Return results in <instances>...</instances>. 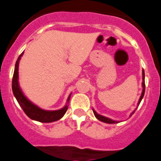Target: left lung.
Masks as SVG:
<instances>
[{
    "instance_id": "left-lung-1",
    "label": "left lung",
    "mask_w": 161,
    "mask_h": 161,
    "mask_svg": "<svg viewBox=\"0 0 161 161\" xmlns=\"http://www.w3.org/2000/svg\"><path fill=\"white\" fill-rule=\"evenodd\" d=\"M142 94H141L140 98H139V102H138V105H139L140 104L141 100L143 98V96H144V92H145V74H144V70L142 69ZM93 113H94V115L95 117L97 118L98 120H100V121H103V122H105V123H108V124H114V123H118L119 121H114V120H112L111 118H108V117H104V116L100 115L99 114H97L94 109H93ZM135 113V111L133 112L132 114H130V117L132 116V114Z\"/></svg>"
}]
</instances>
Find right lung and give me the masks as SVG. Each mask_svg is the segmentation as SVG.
Returning a JSON list of instances; mask_svg holds the SVG:
<instances>
[{"mask_svg": "<svg viewBox=\"0 0 161 161\" xmlns=\"http://www.w3.org/2000/svg\"><path fill=\"white\" fill-rule=\"evenodd\" d=\"M24 53V52L22 53L20 56L19 57L18 60L16 61L14 67V72L13 81H12V90H13L14 96L16 98L17 101L19 102V105L24 111L25 114L30 117L31 119L34 120V121H40V122H53L56 121L57 120L61 119V117L65 115L66 113L67 108H68V104H69V99H70V95L69 96L67 99V103L62 108L58 110H53V111H48V110H44L40 108L37 105L33 104L31 100H29L26 97L20 86H19V61L21 60V57H22Z\"/></svg>", "mask_w": 161, "mask_h": 161, "instance_id": "add662e5", "label": "right lung"}]
</instances>
